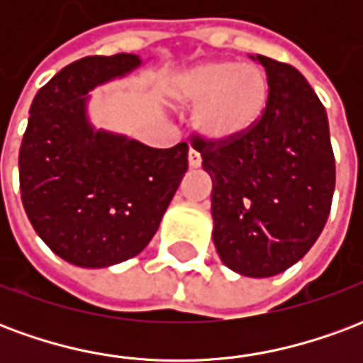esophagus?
<instances>
[{
    "label": "esophagus",
    "instance_id": "obj_1",
    "mask_svg": "<svg viewBox=\"0 0 363 363\" xmlns=\"http://www.w3.org/2000/svg\"><path fill=\"white\" fill-rule=\"evenodd\" d=\"M200 163H202V157H200V153H198L194 147H190V150H189V165H190V169H198V167H200Z\"/></svg>",
    "mask_w": 363,
    "mask_h": 363
}]
</instances>
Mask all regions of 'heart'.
Wrapping results in <instances>:
<instances>
[{"instance_id": "1", "label": "heart", "mask_w": 363, "mask_h": 363, "mask_svg": "<svg viewBox=\"0 0 363 363\" xmlns=\"http://www.w3.org/2000/svg\"><path fill=\"white\" fill-rule=\"evenodd\" d=\"M169 103L179 111L194 108L192 126L206 142H235L251 134L267 114L270 79L255 64L208 60L174 75Z\"/></svg>"}]
</instances>
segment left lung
<instances>
[{"mask_svg": "<svg viewBox=\"0 0 363 363\" xmlns=\"http://www.w3.org/2000/svg\"><path fill=\"white\" fill-rule=\"evenodd\" d=\"M267 69L270 104L235 142L196 140L212 179L213 245L241 276L270 278L319 239L335 194V155L319 96L289 64L251 56Z\"/></svg>", "mask_w": 363, "mask_h": 363, "instance_id": "8db88e82", "label": "left lung"}]
</instances>
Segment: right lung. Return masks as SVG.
Wrapping results in <instances>:
<instances>
[{
	"mask_svg": "<svg viewBox=\"0 0 363 363\" xmlns=\"http://www.w3.org/2000/svg\"><path fill=\"white\" fill-rule=\"evenodd\" d=\"M143 66L138 54L87 56L38 91L19 151L33 228L69 264L108 268L150 245L189 169V145H143L91 122V91Z\"/></svg>",
	"mask_w": 363,
	"mask_h": 363,
	"instance_id": "add662e5",
	"label": "right lung"
}]
</instances>
